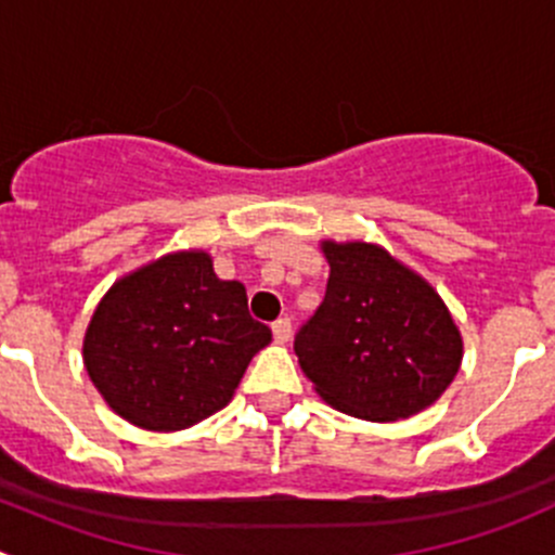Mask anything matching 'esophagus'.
<instances>
[{
	"label": "esophagus",
	"instance_id": "34e87169",
	"mask_svg": "<svg viewBox=\"0 0 555 555\" xmlns=\"http://www.w3.org/2000/svg\"><path fill=\"white\" fill-rule=\"evenodd\" d=\"M271 330H273V338H276V344H287L289 335H293V322H289L287 317H282L271 324Z\"/></svg>",
	"mask_w": 555,
	"mask_h": 555
}]
</instances>
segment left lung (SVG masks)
Segmentation results:
<instances>
[{"mask_svg": "<svg viewBox=\"0 0 555 555\" xmlns=\"http://www.w3.org/2000/svg\"><path fill=\"white\" fill-rule=\"evenodd\" d=\"M322 306L295 354L327 405L365 422L427 411L462 365L464 344L438 289L371 242L324 238Z\"/></svg>", "mask_w": 555, "mask_h": 555, "instance_id": "left-lung-1", "label": "left lung"}]
</instances>
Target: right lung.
Instances as JSON below:
<instances>
[{
  "instance_id": "obj_1",
  "label": "right lung",
  "mask_w": 555,
  "mask_h": 555,
  "mask_svg": "<svg viewBox=\"0 0 555 555\" xmlns=\"http://www.w3.org/2000/svg\"><path fill=\"white\" fill-rule=\"evenodd\" d=\"M271 330L204 249L169 251L117 279L93 311L82 362L106 405L150 433L204 422L236 395Z\"/></svg>"
}]
</instances>
